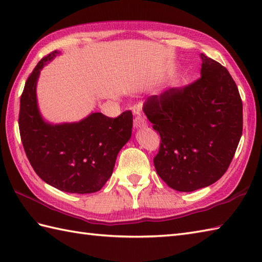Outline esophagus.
<instances>
[{"mask_svg":"<svg viewBox=\"0 0 262 262\" xmlns=\"http://www.w3.org/2000/svg\"><path fill=\"white\" fill-rule=\"evenodd\" d=\"M147 126V122L145 117L142 115H137L134 119V127L135 128H145Z\"/></svg>","mask_w":262,"mask_h":262,"instance_id":"1","label":"esophagus"}]
</instances>
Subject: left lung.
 I'll return each mask as SVG.
<instances>
[{
    "instance_id": "left-lung-1",
    "label": "left lung",
    "mask_w": 262,
    "mask_h": 262,
    "mask_svg": "<svg viewBox=\"0 0 262 262\" xmlns=\"http://www.w3.org/2000/svg\"><path fill=\"white\" fill-rule=\"evenodd\" d=\"M198 80L147 98L143 111L160 134L153 162L166 185L190 192L221 179L242 136V100L224 66L200 54Z\"/></svg>"
}]
</instances>
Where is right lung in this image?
Instances as JSON below:
<instances>
[{
  "instance_id": "add662e5",
  "label": "right lung",
  "mask_w": 262,
  "mask_h": 262,
  "mask_svg": "<svg viewBox=\"0 0 262 262\" xmlns=\"http://www.w3.org/2000/svg\"><path fill=\"white\" fill-rule=\"evenodd\" d=\"M43 57L28 77L20 99L19 129L25 152L41 180L58 190L92 193L113 174L117 155L132 136L133 114L116 118L92 113L72 124L52 125L42 119L36 86L41 69L56 56Z\"/></svg>"
}]
</instances>
